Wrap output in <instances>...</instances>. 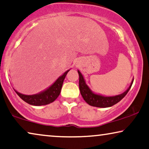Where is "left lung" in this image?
Returning <instances> with one entry per match:
<instances>
[{"instance_id":"8db88e82","label":"left lung","mask_w":149,"mask_h":149,"mask_svg":"<svg viewBox=\"0 0 149 149\" xmlns=\"http://www.w3.org/2000/svg\"><path fill=\"white\" fill-rule=\"evenodd\" d=\"M78 73L79 75V89L81 95L84 99V100L88 104L93 107H108L116 104L120 101H121L126 96V95L128 93L129 90L132 87L134 81L133 79L129 87L122 93L115 96H105L101 94L95 93L92 91L89 87V86L86 83V81L82 73L79 70Z\"/></svg>"}]
</instances>
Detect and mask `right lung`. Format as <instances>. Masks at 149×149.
<instances>
[{
	"mask_svg": "<svg viewBox=\"0 0 149 149\" xmlns=\"http://www.w3.org/2000/svg\"><path fill=\"white\" fill-rule=\"evenodd\" d=\"M70 69L66 70L63 74L60 76L52 85L42 91L34 95H24L18 91L15 92L22 100L30 105L40 106V105H48L56 100L61 91L64 80Z\"/></svg>",
	"mask_w": 149,
	"mask_h": 149,
	"instance_id": "obj_1",
	"label": "right lung"
}]
</instances>
